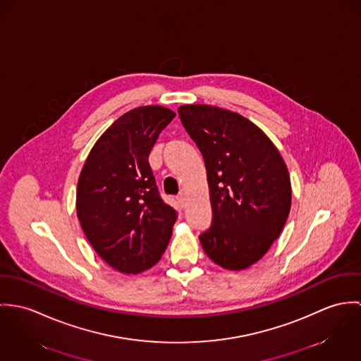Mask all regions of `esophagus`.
<instances>
[{"instance_id":"1","label":"esophagus","mask_w":361,"mask_h":361,"mask_svg":"<svg viewBox=\"0 0 361 361\" xmlns=\"http://www.w3.org/2000/svg\"><path fill=\"white\" fill-rule=\"evenodd\" d=\"M177 200H178V203L181 204V207H184V206H185V200H187L185 194H184V192H180V194L177 195Z\"/></svg>"}]
</instances>
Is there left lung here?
<instances>
[{"label":"left lung","instance_id":"8db88e82","mask_svg":"<svg viewBox=\"0 0 361 361\" xmlns=\"http://www.w3.org/2000/svg\"><path fill=\"white\" fill-rule=\"evenodd\" d=\"M178 115L207 170L213 221L202 247L216 264L243 270L280 237L292 200L288 169L267 135L238 114L184 105Z\"/></svg>","mask_w":361,"mask_h":361}]
</instances>
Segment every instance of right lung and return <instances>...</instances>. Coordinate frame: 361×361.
I'll return each mask as SVG.
<instances>
[{
  "mask_svg": "<svg viewBox=\"0 0 361 361\" xmlns=\"http://www.w3.org/2000/svg\"><path fill=\"white\" fill-rule=\"evenodd\" d=\"M176 114L135 108L95 142L82 166L76 209L94 250L114 269L138 274L161 260L177 210L161 197L149 154Z\"/></svg>",
  "mask_w": 361,
  "mask_h": 361,
  "instance_id": "1",
  "label": "right lung"
}]
</instances>
